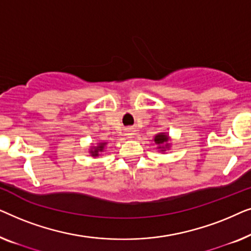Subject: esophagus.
I'll return each instance as SVG.
<instances>
[{"instance_id":"34e87169","label":"esophagus","mask_w":251,"mask_h":251,"mask_svg":"<svg viewBox=\"0 0 251 251\" xmlns=\"http://www.w3.org/2000/svg\"><path fill=\"white\" fill-rule=\"evenodd\" d=\"M126 138H130V139L133 138V136H135V131H133V129H131V128L126 129Z\"/></svg>"}]
</instances>
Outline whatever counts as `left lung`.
Segmentation results:
<instances>
[{
	"instance_id": "obj_1",
	"label": "left lung",
	"mask_w": 251,
	"mask_h": 251,
	"mask_svg": "<svg viewBox=\"0 0 251 251\" xmlns=\"http://www.w3.org/2000/svg\"><path fill=\"white\" fill-rule=\"evenodd\" d=\"M169 137H168L167 133H157V135L154 137V143L156 144V145H159V147L157 149H160L161 151H166L169 149Z\"/></svg>"
}]
</instances>
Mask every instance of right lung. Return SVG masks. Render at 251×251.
Masks as SVG:
<instances>
[{
	"label": "right lung",
	"mask_w": 251,
	"mask_h": 251,
	"mask_svg": "<svg viewBox=\"0 0 251 251\" xmlns=\"http://www.w3.org/2000/svg\"><path fill=\"white\" fill-rule=\"evenodd\" d=\"M106 144H107V143H99V144H98V146H94V147H91V150H90L91 156H98V155H99V153H101L102 151L105 150Z\"/></svg>",
	"instance_id": "add662e5"
}]
</instances>
